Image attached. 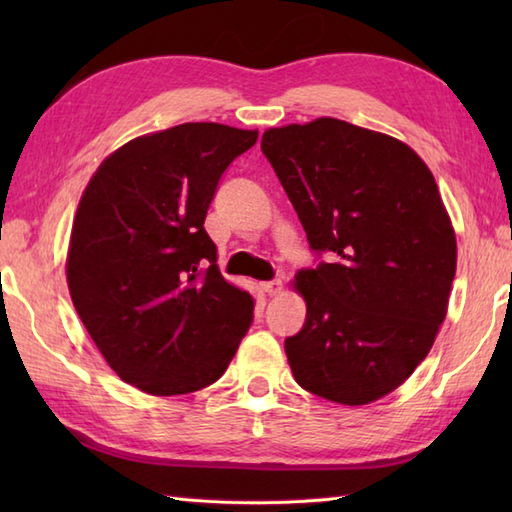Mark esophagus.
I'll return each instance as SVG.
<instances>
[{"mask_svg": "<svg viewBox=\"0 0 512 512\" xmlns=\"http://www.w3.org/2000/svg\"><path fill=\"white\" fill-rule=\"evenodd\" d=\"M281 288H284V284H281L279 279H273V281H264V284H262V290L266 292V295H270V297L279 295Z\"/></svg>", "mask_w": 512, "mask_h": 512, "instance_id": "esophagus-1", "label": "esophagus"}]
</instances>
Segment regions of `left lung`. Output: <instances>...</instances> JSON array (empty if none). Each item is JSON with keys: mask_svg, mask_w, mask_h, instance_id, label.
<instances>
[{"mask_svg": "<svg viewBox=\"0 0 512 512\" xmlns=\"http://www.w3.org/2000/svg\"><path fill=\"white\" fill-rule=\"evenodd\" d=\"M262 151L310 248L334 255L295 275L308 310L284 343L292 376L341 405L383 398L447 317L458 246L438 184L411 147L339 118L268 129Z\"/></svg>", "mask_w": 512, "mask_h": 512, "instance_id": "obj_1", "label": "left lung"}]
</instances>
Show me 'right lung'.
<instances>
[{
	"mask_svg": "<svg viewBox=\"0 0 512 512\" xmlns=\"http://www.w3.org/2000/svg\"><path fill=\"white\" fill-rule=\"evenodd\" d=\"M257 132L184 123L129 140L96 169L76 209L68 288L103 358L151 396L220 378L255 301L228 284L204 220L217 182Z\"/></svg>",
	"mask_w": 512,
	"mask_h": 512,
	"instance_id": "right-lung-1",
	"label": "right lung"
}]
</instances>
